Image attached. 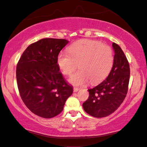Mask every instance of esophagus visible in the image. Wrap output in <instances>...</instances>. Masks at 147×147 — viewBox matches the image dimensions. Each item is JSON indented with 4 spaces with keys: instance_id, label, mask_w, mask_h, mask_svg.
<instances>
[{
    "instance_id": "1",
    "label": "esophagus",
    "mask_w": 147,
    "mask_h": 147,
    "mask_svg": "<svg viewBox=\"0 0 147 147\" xmlns=\"http://www.w3.org/2000/svg\"><path fill=\"white\" fill-rule=\"evenodd\" d=\"M79 88H74V92H77L78 91H79Z\"/></svg>"
}]
</instances>
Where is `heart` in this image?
<instances>
[{"label":"heart","instance_id":"b5f03b06","mask_svg":"<svg viewBox=\"0 0 147 147\" xmlns=\"http://www.w3.org/2000/svg\"><path fill=\"white\" fill-rule=\"evenodd\" d=\"M58 65L63 74L71 76L78 67L80 69L69 79L75 86L101 82L109 75L114 63L113 51L110 46L96 40H84L72 44L69 52H61L58 56Z\"/></svg>","mask_w":147,"mask_h":147}]
</instances>
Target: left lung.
I'll use <instances>...</instances> for the list:
<instances>
[{
    "label": "left lung",
    "mask_w": 147,
    "mask_h": 147,
    "mask_svg": "<svg viewBox=\"0 0 147 147\" xmlns=\"http://www.w3.org/2000/svg\"><path fill=\"white\" fill-rule=\"evenodd\" d=\"M114 63L109 76L95 88L88 89L89 96L83 103L87 113L95 117H107L119 107L126 97L130 78L127 57L118 44L113 43Z\"/></svg>",
    "instance_id": "1"
}]
</instances>
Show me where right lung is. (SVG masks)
I'll use <instances>...</instances> for the list:
<instances>
[{"mask_svg":"<svg viewBox=\"0 0 147 147\" xmlns=\"http://www.w3.org/2000/svg\"><path fill=\"white\" fill-rule=\"evenodd\" d=\"M68 41L44 38L24 50L16 65L19 93L30 111L50 119L62 111L67 99L73 93L59 72V53Z\"/></svg>","mask_w":147,"mask_h":147,"instance_id":"obj_1","label":"right lung"}]
</instances>
